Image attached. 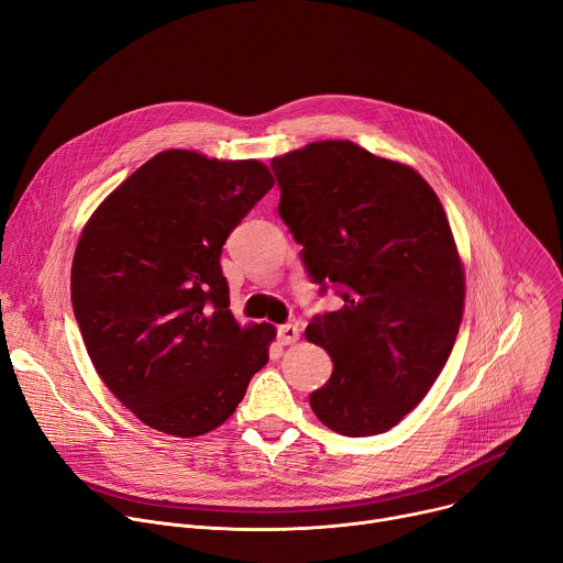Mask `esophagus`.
I'll return each mask as SVG.
<instances>
[{"label":"esophagus","mask_w":563,"mask_h":563,"mask_svg":"<svg viewBox=\"0 0 563 563\" xmlns=\"http://www.w3.org/2000/svg\"><path fill=\"white\" fill-rule=\"evenodd\" d=\"M297 338H299L297 324H282V327H277V340L282 344H292Z\"/></svg>","instance_id":"1"}]
</instances>
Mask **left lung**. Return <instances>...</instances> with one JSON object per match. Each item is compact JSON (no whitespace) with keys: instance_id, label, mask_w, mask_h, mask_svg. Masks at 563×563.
<instances>
[{"instance_id":"left-lung-1","label":"left lung","mask_w":563,"mask_h":563,"mask_svg":"<svg viewBox=\"0 0 563 563\" xmlns=\"http://www.w3.org/2000/svg\"><path fill=\"white\" fill-rule=\"evenodd\" d=\"M271 166L309 277L344 301L307 327L333 361L311 408L340 435H378L426 397L462 322L464 271L444 207L415 168L354 142H316Z\"/></svg>"}]
</instances>
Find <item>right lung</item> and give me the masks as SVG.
Wrapping results in <instances>:
<instances>
[{
  "instance_id": "obj_1",
  "label": "right lung",
  "mask_w": 563,
  "mask_h": 563,
  "mask_svg": "<svg viewBox=\"0 0 563 563\" xmlns=\"http://www.w3.org/2000/svg\"><path fill=\"white\" fill-rule=\"evenodd\" d=\"M275 180L256 159L164 151L92 213L71 305L95 369L146 426L196 438L221 426L268 363L275 327H239L221 252Z\"/></svg>"
}]
</instances>
